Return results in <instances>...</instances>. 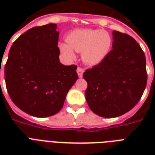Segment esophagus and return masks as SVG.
Masks as SVG:
<instances>
[{
	"label": "esophagus",
	"mask_w": 155,
	"mask_h": 155,
	"mask_svg": "<svg viewBox=\"0 0 155 155\" xmlns=\"http://www.w3.org/2000/svg\"><path fill=\"white\" fill-rule=\"evenodd\" d=\"M76 71H77V74H78V75H79V77H80V78L83 77V74H84V70L83 68H80V67H78Z\"/></svg>",
	"instance_id": "1"
}]
</instances>
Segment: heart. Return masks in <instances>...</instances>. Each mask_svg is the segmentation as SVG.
<instances>
[{"label":"heart","mask_w":155,"mask_h":155,"mask_svg":"<svg viewBox=\"0 0 155 155\" xmlns=\"http://www.w3.org/2000/svg\"><path fill=\"white\" fill-rule=\"evenodd\" d=\"M62 42L59 49L67 57L75 58V53L82 52L83 60L88 65H97L105 58L111 50L113 39L107 31L92 29L73 30Z\"/></svg>","instance_id":"obj_1"}]
</instances>
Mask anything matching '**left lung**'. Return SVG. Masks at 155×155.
<instances>
[{
  "instance_id": "left-lung-1",
  "label": "left lung",
  "mask_w": 155,
  "mask_h": 155,
  "mask_svg": "<svg viewBox=\"0 0 155 155\" xmlns=\"http://www.w3.org/2000/svg\"><path fill=\"white\" fill-rule=\"evenodd\" d=\"M85 97L100 117H117L131 110L147 87L146 56L134 38L113 31V50L102 62L86 70Z\"/></svg>"
}]
</instances>
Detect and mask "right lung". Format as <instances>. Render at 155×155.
<instances>
[{
	"label": "right lung",
	"instance_id": "add662e5",
	"mask_svg": "<svg viewBox=\"0 0 155 155\" xmlns=\"http://www.w3.org/2000/svg\"><path fill=\"white\" fill-rule=\"evenodd\" d=\"M57 25L28 30L13 42L5 66L6 88L23 112L47 117L63 108L68 91L78 79L77 66L63 65Z\"/></svg>",
	"mask_w": 155,
	"mask_h": 155
}]
</instances>
